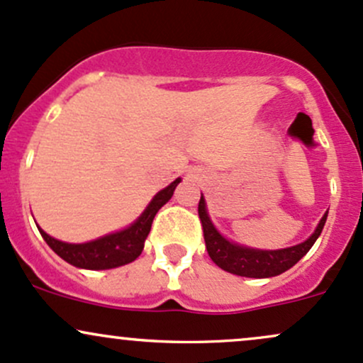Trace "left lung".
Wrapping results in <instances>:
<instances>
[{"instance_id": "obj_1", "label": "left lung", "mask_w": 363, "mask_h": 363, "mask_svg": "<svg viewBox=\"0 0 363 363\" xmlns=\"http://www.w3.org/2000/svg\"><path fill=\"white\" fill-rule=\"evenodd\" d=\"M198 213H200L201 218L206 252H208L213 264L220 267L225 272L255 279L274 277L286 272L288 269H291L296 262H300L308 253L313 242L320 236L325 220H328V212H325L324 217L318 222L317 229L313 230L312 236L303 242H300V245H294L282 250H258L238 245V242L229 241L227 238L222 236L217 230V227L213 225L212 218H210L203 194L200 205H198Z\"/></svg>"}]
</instances>
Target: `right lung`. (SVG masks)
I'll list each match as a JSON object with an SVG mask.
<instances>
[{"label": "right lung", "instance_id": "obj_1", "mask_svg": "<svg viewBox=\"0 0 363 363\" xmlns=\"http://www.w3.org/2000/svg\"><path fill=\"white\" fill-rule=\"evenodd\" d=\"M179 182H181V177L175 179L172 184L167 186L165 189L158 191L153 200L150 201V205L145 208V212L139 215L129 227L117 230V233L106 234V236L98 238L94 241L65 242L51 238L41 227H38V229L43 240L48 242V246L60 258L69 262L70 265L87 270H106L122 267L134 262L141 255L155 215L172 198Z\"/></svg>", "mask_w": 363, "mask_h": 363}]
</instances>
